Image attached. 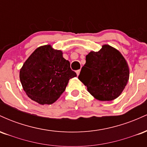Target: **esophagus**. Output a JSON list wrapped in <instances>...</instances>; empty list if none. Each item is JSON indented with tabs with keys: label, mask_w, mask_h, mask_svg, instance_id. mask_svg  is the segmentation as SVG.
I'll list each match as a JSON object with an SVG mask.
<instances>
[{
	"label": "esophagus",
	"mask_w": 147,
	"mask_h": 147,
	"mask_svg": "<svg viewBox=\"0 0 147 147\" xmlns=\"http://www.w3.org/2000/svg\"><path fill=\"white\" fill-rule=\"evenodd\" d=\"M80 71H81L80 70H77V71H76V73H77V76H79V73H80Z\"/></svg>",
	"instance_id": "esophagus-1"
}]
</instances>
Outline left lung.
I'll list each match as a JSON object with an SVG mask.
<instances>
[{
	"mask_svg": "<svg viewBox=\"0 0 147 147\" xmlns=\"http://www.w3.org/2000/svg\"><path fill=\"white\" fill-rule=\"evenodd\" d=\"M78 79L95 99L112 101L121 95L127 84L129 65L119 50L103 45L98 52L91 51L86 55Z\"/></svg>",
	"mask_w": 147,
	"mask_h": 147,
	"instance_id": "8db88e82",
	"label": "left lung"
}]
</instances>
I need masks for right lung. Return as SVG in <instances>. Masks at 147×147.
<instances>
[{"mask_svg":"<svg viewBox=\"0 0 147 147\" xmlns=\"http://www.w3.org/2000/svg\"><path fill=\"white\" fill-rule=\"evenodd\" d=\"M77 76L61 50L50 45L34 51L20 70V80L25 93L38 104H52L61 95L70 79Z\"/></svg>","mask_w":147,"mask_h":147,"instance_id":"obj_1","label":"right lung"}]
</instances>
